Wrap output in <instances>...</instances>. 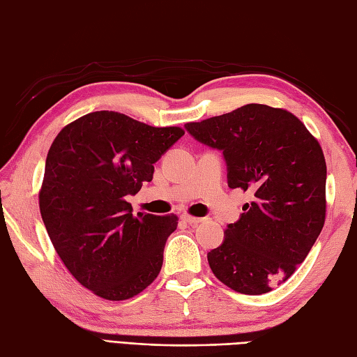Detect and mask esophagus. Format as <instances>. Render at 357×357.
I'll return each mask as SVG.
<instances>
[{
  "mask_svg": "<svg viewBox=\"0 0 357 357\" xmlns=\"http://www.w3.org/2000/svg\"><path fill=\"white\" fill-rule=\"evenodd\" d=\"M181 220L189 223V225H197V223L202 222V219H199V217H192V215H188V214L181 215Z\"/></svg>",
  "mask_w": 357,
  "mask_h": 357,
  "instance_id": "1",
  "label": "esophagus"
}]
</instances>
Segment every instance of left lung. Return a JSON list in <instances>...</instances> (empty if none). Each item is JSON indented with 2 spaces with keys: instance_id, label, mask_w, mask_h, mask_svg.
<instances>
[{
  "instance_id": "1",
  "label": "left lung",
  "mask_w": 357,
  "mask_h": 357,
  "mask_svg": "<svg viewBox=\"0 0 357 357\" xmlns=\"http://www.w3.org/2000/svg\"><path fill=\"white\" fill-rule=\"evenodd\" d=\"M185 128L223 152L229 188L254 192L223 243L208 252L211 270L237 293H268L293 275L324 228L321 144L296 115L256 103Z\"/></svg>"
}]
</instances>
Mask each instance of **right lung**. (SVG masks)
I'll use <instances>...</instances> for the list:
<instances>
[{"instance_id": "add662e5", "label": "right lung", "mask_w": 357, "mask_h": 357, "mask_svg": "<svg viewBox=\"0 0 357 357\" xmlns=\"http://www.w3.org/2000/svg\"><path fill=\"white\" fill-rule=\"evenodd\" d=\"M185 130L154 128L114 111L64 126L47 152L40 213L69 273L106 301L149 287L177 217L138 213L126 202L151 181L154 163Z\"/></svg>"}]
</instances>
